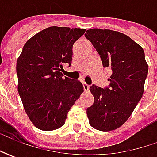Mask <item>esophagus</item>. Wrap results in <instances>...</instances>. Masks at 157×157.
Listing matches in <instances>:
<instances>
[{"mask_svg": "<svg viewBox=\"0 0 157 157\" xmlns=\"http://www.w3.org/2000/svg\"><path fill=\"white\" fill-rule=\"evenodd\" d=\"M83 86H84V90H85V92H89V88H90V86H89V85H87L86 83H84L83 84Z\"/></svg>", "mask_w": 157, "mask_h": 157, "instance_id": "obj_1", "label": "esophagus"}]
</instances>
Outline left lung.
<instances>
[{
  "label": "left lung",
  "mask_w": 157,
  "mask_h": 157,
  "mask_svg": "<svg viewBox=\"0 0 157 157\" xmlns=\"http://www.w3.org/2000/svg\"><path fill=\"white\" fill-rule=\"evenodd\" d=\"M85 36L99 53L103 66L112 71L107 87H90L94 102L86 109L89 123L95 129L112 131L127 121L142 99L148 63L143 49L125 34L91 29Z\"/></svg>",
  "instance_id": "8db88e82"
}]
</instances>
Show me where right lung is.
<instances>
[{"label":"right lung","mask_w":157,"mask_h":157,"mask_svg":"<svg viewBox=\"0 0 157 157\" xmlns=\"http://www.w3.org/2000/svg\"><path fill=\"white\" fill-rule=\"evenodd\" d=\"M85 29L47 28L24 44L16 63L18 93L33 125L52 131L64 125L84 92L81 82L63 78V63L71 64L72 46Z\"/></svg>","instance_id":"1"}]
</instances>
